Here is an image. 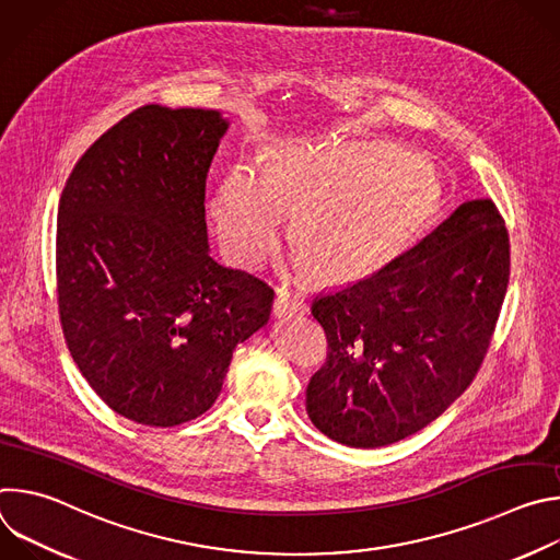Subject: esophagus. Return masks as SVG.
Masks as SVG:
<instances>
[{"mask_svg": "<svg viewBox=\"0 0 560 560\" xmlns=\"http://www.w3.org/2000/svg\"><path fill=\"white\" fill-rule=\"evenodd\" d=\"M305 301L301 299V292L290 290L285 285L277 288V299L272 303V310L277 316H292V314H301L305 312Z\"/></svg>", "mask_w": 560, "mask_h": 560, "instance_id": "esophagus-1", "label": "esophagus"}]
</instances>
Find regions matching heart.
I'll use <instances>...</instances> for the list:
<instances>
[{
    "instance_id": "heart-1",
    "label": "heart",
    "mask_w": 560,
    "mask_h": 560,
    "mask_svg": "<svg viewBox=\"0 0 560 560\" xmlns=\"http://www.w3.org/2000/svg\"><path fill=\"white\" fill-rule=\"evenodd\" d=\"M415 192V175L392 148L296 145L270 168L234 164L210 214L228 255L257 266L275 253L290 208H301L303 255L318 272L337 277L365 268L408 228Z\"/></svg>"
}]
</instances>
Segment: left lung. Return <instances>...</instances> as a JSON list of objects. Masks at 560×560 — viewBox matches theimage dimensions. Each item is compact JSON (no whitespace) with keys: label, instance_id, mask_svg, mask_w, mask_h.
<instances>
[{"label":"left lung","instance_id":"8db88e82","mask_svg":"<svg viewBox=\"0 0 560 560\" xmlns=\"http://www.w3.org/2000/svg\"><path fill=\"white\" fill-rule=\"evenodd\" d=\"M508 283V225L474 199L374 275L318 296L328 359L305 389L310 421L350 447L430 425L481 370Z\"/></svg>","mask_w":560,"mask_h":560}]
</instances>
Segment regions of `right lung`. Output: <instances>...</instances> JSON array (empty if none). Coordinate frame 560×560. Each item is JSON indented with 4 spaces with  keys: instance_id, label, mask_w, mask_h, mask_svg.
Instances as JSON below:
<instances>
[{
    "instance_id": "right-lung-1",
    "label": "right lung",
    "mask_w": 560,
    "mask_h": 560,
    "mask_svg": "<svg viewBox=\"0 0 560 560\" xmlns=\"http://www.w3.org/2000/svg\"><path fill=\"white\" fill-rule=\"evenodd\" d=\"M217 110L141 106L74 164L57 210L66 346L102 401L150 428L201 417L232 350L266 326L272 288L206 242Z\"/></svg>"
}]
</instances>
